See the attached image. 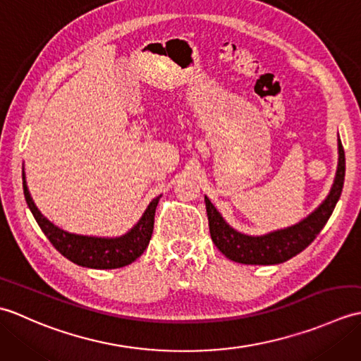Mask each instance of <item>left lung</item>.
<instances>
[{
    "label": "left lung",
    "mask_w": 361,
    "mask_h": 361,
    "mask_svg": "<svg viewBox=\"0 0 361 361\" xmlns=\"http://www.w3.org/2000/svg\"><path fill=\"white\" fill-rule=\"evenodd\" d=\"M344 172H346V158H344L343 144L338 136V166H336L331 192L315 211H312L301 221L262 235H248L229 226L216 206L204 195L212 242L228 259L239 264L274 265L286 262L307 248L327 224L336 202L340 200L344 185Z\"/></svg>",
    "instance_id": "left-lung-1"
}]
</instances>
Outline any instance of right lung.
<instances>
[{
  "mask_svg": "<svg viewBox=\"0 0 361 361\" xmlns=\"http://www.w3.org/2000/svg\"><path fill=\"white\" fill-rule=\"evenodd\" d=\"M23 190H25V198L30 212H32L44 235L52 243V247L60 255L70 259L71 262L80 267L96 268V270H111V268L126 267L135 262L142 255L150 242L153 221H155V209L161 198V195L153 198L142 212L141 219L126 234L118 237H96L68 233L46 219L38 211L32 197H30L25 169H23Z\"/></svg>",
  "mask_w": 361,
  "mask_h": 361,
  "instance_id": "right-lung-1",
  "label": "right lung"
}]
</instances>
